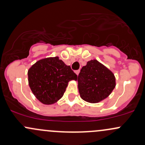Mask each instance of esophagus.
<instances>
[{"label":"esophagus","mask_w":145,"mask_h":145,"mask_svg":"<svg viewBox=\"0 0 145 145\" xmlns=\"http://www.w3.org/2000/svg\"><path fill=\"white\" fill-rule=\"evenodd\" d=\"M79 72H80V71H79V70H76V71H75V73H76V75H78Z\"/></svg>","instance_id":"esophagus-1"}]
</instances>
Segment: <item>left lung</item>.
<instances>
[{
    "label": "left lung",
    "instance_id": "obj_1",
    "mask_svg": "<svg viewBox=\"0 0 145 145\" xmlns=\"http://www.w3.org/2000/svg\"><path fill=\"white\" fill-rule=\"evenodd\" d=\"M78 88L82 99L91 103L104 100L116 85L113 73L97 60H91L80 69Z\"/></svg>",
    "mask_w": 145,
    "mask_h": 145
}]
</instances>
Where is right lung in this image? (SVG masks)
Returning <instances> with one entry per match:
<instances>
[{"mask_svg":"<svg viewBox=\"0 0 145 145\" xmlns=\"http://www.w3.org/2000/svg\"><path fill=\"white\" fill-rule=\"evenodd\" d=\"M28 84L41 103L51 105L63 96L70 80H77V75L58 57L38 60L28 71Z\"/></svg>","mask_w":145,"mask_h":145,"instance_id":"1","label":"right lung"}]
</instances>
